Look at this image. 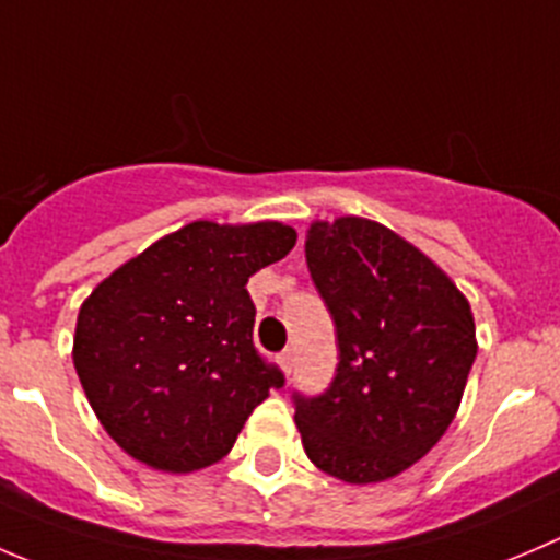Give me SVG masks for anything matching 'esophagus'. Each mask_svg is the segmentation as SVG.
Instances as JSON below:
<instances>
[{
  "instance_id": "obj_1",
  "label": "esophagus",
  "mask_w": 560,
  "mask_h": 560,
  "mask_svg": "<svg viewBox=\"0 0 560 560\" xmlns=\"http://www.w3.org/2000/svg\"><path fill=\"white\" fill-rule=\"evenodd\" d=\"M279 363H281V369H284V374H290L292 372V366H295V358H292V350H284L279 355Z\"/></svg>"
}]
</instances>
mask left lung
I'll list each match as a JSON object with an SVG mask.
<instances>
[{"instance_id": "8db88e82", "label": "left lung", "mask_w": 560, "mask_h": 560, "mask_svg": "<svg viewBox=\"0 0 560 560\" xmlns=\"http://www.w3.org/2000/svg\"><path fill=\"white\" fill-rule=\"evenodd\" d=\"M306 262L339 363L323 394L292 390L303 448L350 485L390 479L454 421L476 358L474 314L430 257L374 221L314 224Z\"/></svg>"}]
</instances>
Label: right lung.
<instances>
[{"mask_svg":"<svg viewBox=\"0 0 560 560\" xmlns=\"http://www.w3.org/2000/svg\"><path fill=\"white\" fill-rule=\"evenodd\" d=\"M295 246L279 221H194L114 270L84 301L73 363L119 448L172 474L230 454L284 372L254 345L248 276Z\"/></svg>","mask_w":560,"mask_h":560,"instance_id":"right-lung-1","label":"right lung"}]
</instances>
